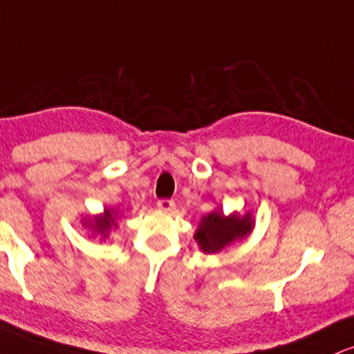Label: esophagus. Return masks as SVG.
Here are the masks:
<instances>
[{
	"instance_id": "34e87169",
	"label": "esophagus",
	"mask_w": 354,
	"mask_h": 354,
	"mask_svg": "<svg viewBox=\"0 0 354 354\" xmlns=\"http://www.w3.org/2000/svg\"><path fill=\"white\" fill-rule=\"evenodd\" d=\"M156 206H158L160 211L171 212L174 209V201H173V199H158Z\"/></svg>"
}]
</instances>
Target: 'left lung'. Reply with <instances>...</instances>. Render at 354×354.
I'll list each match as a JSON object with an SVG mask.
<instances>
[{
    "instance_id": "left-lung-1",
    "label": "left lung",
    "mask_w": 354,
    "mask_h": 354,
    "mask_svg": "<svg viewBox=\"0 0 354 354\" xmlns=\"http://www.w3.org/2000/svg\"><path fill=\"white\" fill-rule=\"evenodd\" d=\"M252 229V216H229L224 218L223 212L216 211L203 218L199 229L194 234V239L201 245V250L207 254L219 252L223 247L232 241L241 239Z\"/></svg>"
}]
</instances>
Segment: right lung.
I'll return each instance as SVG.
<instances>
[{"instance_id": "right-lung-1", "label": "right lung", "mask_w": 354, "mask_h": 354, "mask_svg": "<svg viewBox=\"0 0 354 354\" xmlns=\"http://www.w3.org/2000/svg\"><path fill=\"white\" fill-rule=\"evenodd\" d=\"M115 219L112 216V212L110 211H105V216H100V218H95V225H93V229H95L97 232H100L102 236H107L110 232V229L115 227Z\"/></svg>"}]
</instances>
